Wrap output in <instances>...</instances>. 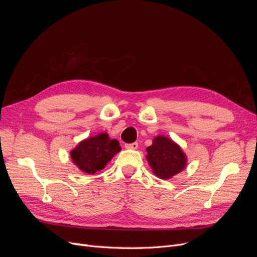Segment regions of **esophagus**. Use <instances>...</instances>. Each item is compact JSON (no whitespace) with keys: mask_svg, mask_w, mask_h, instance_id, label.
Returning <instances> with one entry per match:
<instances>
[{"mask_svg":"<svg viewBox=\"0 0 257 257\" xmlns=\"http://www.w3.org/2000/svg\"><path fill=\"white\" fill-rule=\"evenodd\" d=\"M126 149H132V150H135L138 148V143H133V144H126L125 145Z\"/></svg>","mask_w":257,"mask_h":257,"instance_id":"34e87169","label":"esophagus"}]
</instances>
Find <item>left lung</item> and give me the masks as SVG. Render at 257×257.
I'll use <instances>...</instances> for the list:
<instances>
[{"mask_svg":"<svg viewBox=\"0 0 257 257\" xmlns=\"http://www.w3.org/2000/svg\"><path fill=\"white\" fill-rule=\"evenodd\" d=\"M147 161L161 179H169L185 168L186 157L179 145L165 136H157L147 148Z\"/></svg>","mask_w":257,"mask_h":257,"instance_id":"1","label":"left lung"}]
</instances>
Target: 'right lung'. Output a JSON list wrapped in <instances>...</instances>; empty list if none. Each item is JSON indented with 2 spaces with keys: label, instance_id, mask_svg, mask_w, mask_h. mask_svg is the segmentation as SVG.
<instances>
[{
  "label": "right lung",
  "instance_id": "obj_1",
  "mask_svg": "<svg viewBox=\"0 0 257 257\" xmlns=\"http://www.w3.org/2000/svg\"><path fill=\"white\" fill-rule=\"evenodd\" d=\"M120 150L121 147L116 139H110L108 134L100 133L80 142L71 151V158L83 173L93 175L104 169L107 163Z\"/></svg>",
  "mask_w": 257,
  "mask_h": 257
}]
</instances>
